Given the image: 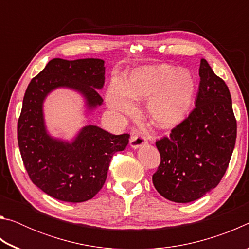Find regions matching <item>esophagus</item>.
<instances>
[{
  "label": "esophagus",
  "mask_w": 249,
  "mask_h": 249,
  "mask_svg": "<svg viewBox=\"0 0 249 249\" xmlns=\"http://www.w3.org/2000/svg\"><path fill=\"white\" fill-rule=\"evenodd\" d=\"M129 142H130V146H132L133 148H138V147L147 144V140L145 136H142V135H141V134L133 133L132 136H130Z\"/></svg>",
  "instance_id": "1"
}]
</instances>
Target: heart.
<instances>
[{
    "mask_svg": "<svg viewBox=\"0 0 249 249\" xmlns=\"http://www.w3.org/2000/svg\"><path fill=\"white\" fill-rule=\"evenodd\" d=\"M195 81L187 71L162 65L134 71L127 82L115 79L107 94L109 108L130 113L133 100L148 99L147 113L155 126L170 128L180 124L190 112L195 99Z\"/></svg>",
    "mask_w": 249,
    "mask_h": 249,
    "instance_id": "heart-1",
    "label": "heart"
}]
</instances>
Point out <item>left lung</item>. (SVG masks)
Masks as SVG:
<instances>
[{"mask_svg":"<svg viewBox=\"0 0 249 249\" xmlns=\"http://www.w3.org/2000/svg\"><path fill=\"white\" fill-rule=\"evenodd\" d=\"M196 107L169 137L156 141L160 165L156 190L177 203L200 199L220 183L233 154L237 124L224 80L201 59Z\"/></svg>","mask_w":249,"mask_h":249,"instance_id":"1","label":"left lung"}]
</instances>
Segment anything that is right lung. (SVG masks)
<instances>
[{
	"instance_id": "right-lung-1",
	"label": "right lung",
	"mask_w": 249,
	"mask_h": 249,
	"mask_svg": "<svg viewBox=\"0 0 249 249\" xmlns=\"http://www.w3.org/2000/svg\"><path fill=\"white\" fill-rule=\"evenodd\" d=\"M104 73L102 59L54 58L25 92L18 122L20 156L33 183L57 200L78 203L92 199L107 180L113 155L128 144L129 134L113 135L93 125L83 127L71 142L54 140L46 130L43 102L49 92L61 87L77 90L93 109L103 102L98 90Z\"/></svg>"
}]
</instances>
